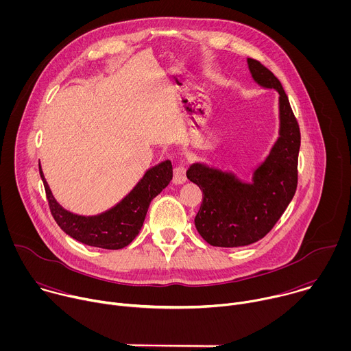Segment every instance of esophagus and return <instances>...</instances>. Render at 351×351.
I'll return each instance as SVG.
<instances>
[{
  "mask_svg": "<svg viewBox=\"0 0 351 351\" xmlns=\"http://www.w3.org/2000/svg\"><path fill=\"white\" fill-rule=\"evenodd\" d=\"M187 180L186 178V168L183 165H176L173 169V183L182 184Z\"/></svg>",
  "mask_w": 351,
  "mask_h": 351,
  "instance_id": "34e87169",
  "label": "esophagus"
}]
</instances>
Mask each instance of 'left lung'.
Segmentation results:
<instances>
[{
	"instance_id": "8db88e82",
	"label": "left lung",
	"mask_w": 351,
	"mask_h": 351,
	"mask_svg": "<svg viewBox=\"0 0 351 351\" xmlns=\"http://www.w3.org/2000/svg\"><path fill=\"white\" fill-rule=\"evenodd\" d=\"M256 83L279 93V137L253 182L206 164L190 165L187 179L204 197L194 223L202 237L215 247H241L263 239L279 221L297 189L300 128L278 77L261 62L247 58Z\"/></svg>"
}]
</instances>
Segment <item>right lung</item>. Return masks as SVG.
I'll return each mask as SVG.
<instances>
[{
	"mask_svg": "<svg viewBox=\"0 0 351 351\" xmlns=\"http://www.w3.org/2000/svg\"><path fill=\"white\" fill-rule=\"evenodd\" d=\"M40 176L44 183L49 211L58 226L75 240L107 250H119L130 244L138 234L149 203L172 180V164L169 160L149 168L133 190L111 210L83 217L62 208L54 198L49 186L38 165Z\"/></svg>",
	"mask_w": 351,
	"mask_h": 351,
	"instance_id": "right-lung-1",
	"label": "right lung"
}]
</instances>
